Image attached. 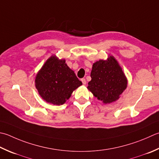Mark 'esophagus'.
Wrapping results in <instances>:
<instances>
[{"label": "esophagus", "mask_w": 159, "mask_h": 159, "mask_svg": "<svg viewBox=\"0 0 159 159\" xmlns=\"http://www.w3.org/2000/svg\"><path fill=\"white\" fill-rule=\"evenodd\" d=\"M81 81H82L83 85H85L86 83H87V82H86V80H85V79H81Z\"/></svg>", "instance_id": "1"}]
</instances>
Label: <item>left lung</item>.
<instances>
[{
  "instance_id": "1",
  "label": "left lung",
  "mask_w": 159,
  "mask_h": 159,
  "mask_svg": "<svg viewBox=\"0 0 159 159\" xmlns=\"http://www.w3.org/2000/svg\"><path fill=\"white\" fill-rule=\"evenodd\" d=\"M90 76L88 89L105 104L118 100L127 85L125 74L113 56L93 64Z\"/></svg>"
}]
</instances>
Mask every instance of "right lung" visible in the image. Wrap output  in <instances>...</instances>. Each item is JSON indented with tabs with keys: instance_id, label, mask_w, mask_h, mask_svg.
<instances>
[{
	"instance_id": "right-lung-1",
	"label": "right lung",
	"mask_w": 159,
	"mask_h": 159,
	"mask_svg": "<svg viewBox=\"0 0 159 159\" xmlns=\"http://www.w3.org/2000/svg\"><path fill=\"white\" fill-rule=\"evenodd\" d=\"M81 85L82 82L65 63V59L60 60L56 55L47 60L35 79L40 96L47 102L56 105L64 104Z\"/></svg>"
}]
</instances>
